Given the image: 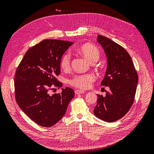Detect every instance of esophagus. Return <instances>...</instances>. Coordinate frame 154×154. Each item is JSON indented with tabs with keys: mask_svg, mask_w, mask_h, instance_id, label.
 <instances>
[{
	"mask_svg": "<svg viewBox=\"0 0 154 154\" xmlns=\"http://www.w3.org/2000/svg\"><path fill=\"white\" fill-rule=\"evenodd\" d=\"M85 92L83 91L82 90H76L75 91V94H83V93H84Z\"/></svg>",
	"mask_w": 154,
	"mask_h": 154,
	"instance_id": "obj_1",
	"label": "esophagus"
}]
</instances>
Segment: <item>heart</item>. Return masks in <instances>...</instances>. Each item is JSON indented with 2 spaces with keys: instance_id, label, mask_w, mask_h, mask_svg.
I'll return each mask as SVG.
<instances>
[{
  "instance_id": "obj_1",
  "label": "heart",
  "mask_w": 154,
  "mask_h": 154,
  "mask_svg": "<svg viewBox=\"0 0 154 154\" xmlns=\"http://www.w3.org/2000/svg\"><path fill=\"white\" fill-rule=\"evenodd\" d=\"M77 52L86 58L88 62L94 63L99 60L100 52L98 48L90 44H85L77 49ZM71 54L69 53H64L60 59V65L61 68L67 71L71 67ZM95 80V77L91 74L78 75L70 80V84L80 89H87L90 87L92 82Z\"/></svg>"
}]
</instances>
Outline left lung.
<instances>
[{
	"instance_id": "obj_1",
	"label": "left lung",
	"mask_w": 154,
	"mask_h": 154,
	"mask_svg": "<svg viewBox=\"0 0 154 154\" xmlns=\"http://www.w3.org/2000/svg\"><path fill=\"white\" fill-rule=\"evenodd\" d=\"M97 41L103 48L107 58L105 76L101 85L109 87L106 96L97 94L94 115L106 122L123 118L134 103L138 76L130 54L122 46L102 35Z\"/></svg>"
}]
</instances>
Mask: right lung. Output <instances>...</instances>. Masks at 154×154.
Segmentation results:
<instances>
[{
	"label": "right lung",
	"instance_id": "right-lung-1",
	"mask_svg": "<svg viewBox=\"0 0 154 154\" xmlns=\"http://www.w3.org/2000/svg\"><path fill=\"white\" fill-rule=\"evenodd\" d=\"M73 42L44 40L32 46L18 65L15 75V96L20 108L42 127H51L62 118L73 98L72 88L51 95L49 90L61 87L60 59Z\"/></svg>",
	"mask_w": 154,
	"mask_h": 154
}]
</instances>
